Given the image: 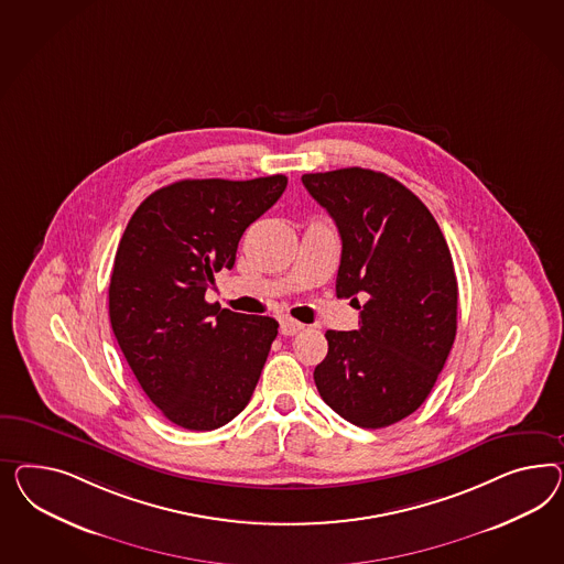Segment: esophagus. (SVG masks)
<instances>
[{"mask_svg":"<svg viewBox=\"0 0 564 564\" xmlns=\"http://www.w3.org/2000/svg\"><path fill=\"white\" fill-rule=\"evenodd\" d=\"M300 330H304L302 322L293 321V318H281V335L293 336L297 335Z\"/></svg>","mask_w":564,"mask_h":564,"instance_id":"obj_1","label":"esophagus"}]
</instances>
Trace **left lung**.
<instances>
[{
  "label": "left lung",
  "mask_w": 564,
  "mask_h": 564,
  "mask_svg": "<svg viewBox=\"0 0 564 564\" xmlns=\"http://www.w3.org/2000/svg\"><path fill=\"white\" fill-rule=\"evenodd\" d=\"M302 183L343 240L336 297L361 310L359 330H326L316 388L352 425H394L425 402L456 338L449 248L425 203L383 172L343 167Z\"/></svg>",
  "instance_id": "obj_1"
}]
</instances>
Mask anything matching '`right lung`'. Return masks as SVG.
Returning a JSON list of instances; mask_svg holds the SVG:
<instances>
[{
  "instance_id": "obj_1",
  "label": "right lung",
  "mask_w": 564,
  "mask_h": 564,
  "mask_svg": "<svg viewBox=\"0 0 564 564\" xmlns=\"http://www.w3.org/2000/svg\"><path fill=\"white\" fill-rule=\"evenodd\" d=\"M288 176L178 181L145 198L117 248L108 288L112 333L139 386L167 421L214 431L250 402L279 322L207 304L246 228Z\"/></svg>"
}]
</instances>
